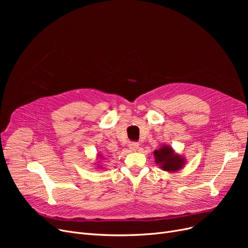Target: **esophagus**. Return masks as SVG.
<instances>
[{
  "instance_id": "esophagus-1",
  "label": "esophagus",
  "mask_w": 248,
  "mask_h": 248,
  "mask_svg": "<svg viewBox=\"0 0 248 248\" xmlns=\"http://www.w3.org/2000/svg\"><path fill=\"white\" fill-rule=\"evenodd\" d=\"M128 147H129V149H131L132 151H137L138 149H139V142H137V141H131L128 144Z\"/></svg>"
}]
</instances>
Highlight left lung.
Listing matches in <instances>:
<instances>
[{"label": "left lung", "mask_w": 248, "mask_h": 248, "mask_svg": "<svg viewBox=\"0 0 248 248\" xmlns=\"http://www.w3.org/2000/svg\"><path fill=\"white\" fill-rule=\"evenodd\" d=\"M155 158L157 164L162 166L165 171L175 172L183 167L184 160L180 155H176L171 147L164 146L160 150L155 151Z\"/></svg>", "instance_id": "obj_1"}]
</instances>
